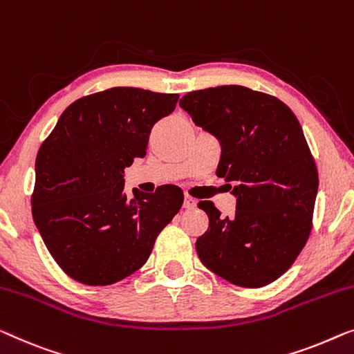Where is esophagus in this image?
Listing matches in <instances>:
<instances>
[{"instance_id": "1", "label": "esophagus", "mask_w": 354, "mask_h": 354, "mask_svg": "<svg viewBox=\"0 0 354 354\" xmlns=\"http://www.w3.org/2000/svg\"><path fill=\"white\" fill-rule=\"evenodd\" d=\"M196 204H198L196 199L192 198V196H185V201H183V207H185V209H194V207H196Z\"/></svg>"}]
</instances>
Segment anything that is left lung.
<instances>
[{"instance_id": "1", "label": "left lung", "mask_w": 354, "mask_h": 354, "mask_svg": "<svg viewBox=\"0 0 354 354\" xmlns=\"http://www.w3.org/2000/svg\"><path fill=\"white\" fill-rule=\"evenodd\" d=\"M178 105L217 137V176L234 183L236 198L230 218L211 201L198 204L209 217L198 257L228 283L263 288L290 268L311 232L317 171L300 122L276 97L244 86L188 92Z\"/></svg>"}]
</instances>
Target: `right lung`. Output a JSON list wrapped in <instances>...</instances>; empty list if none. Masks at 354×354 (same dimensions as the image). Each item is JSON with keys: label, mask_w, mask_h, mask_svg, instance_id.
<instances>
[{"label": "right lung", "mask_w": 354, "mask_h": 354, "mask_svg": "<svg viewBox=\"0 0 354 354\" xmlns=\"http://www.w3.org/2000/svg\"><path fill=\"white\" fill-rule=\"evenodd\" d=\"M177 94L111 88L60 115L35 162L32 212L55 262L88 286L124 279L150 257L155 239L180 211L182 189L124 193V169L143 158L151 127L172 113Z\"/></svg>", "instance_id": "obj_1"}]
</instances>
